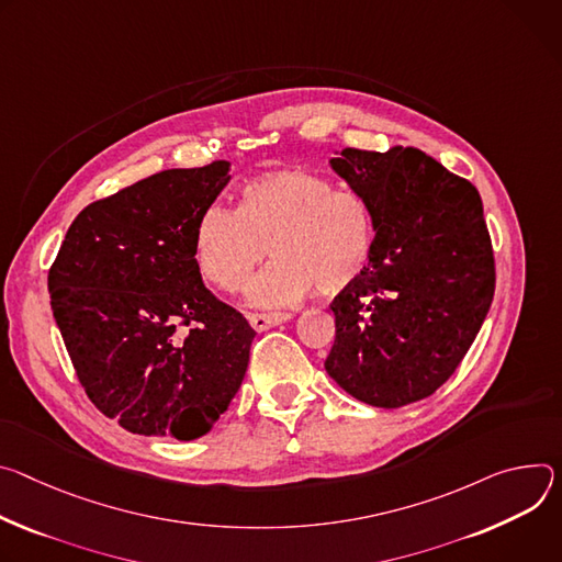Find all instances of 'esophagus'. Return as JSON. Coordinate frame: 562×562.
<instances>
[{
    "label": "esophagus",
    "instance_id": "esophagus-1",
    "mask_svg": "<svg viewBox=\"0 0 562 562\" xmlns=\"http://www.w3.org/2000/svg\"><path fill=\"white\" fill-rule=\"evenodd\" d=\"M290 319H292L290 313H255V315H249V324H252L255 330H268V328L285 324Z\"/></svg>",
    "mask_w": 562,
    "mask_h": 562
}]
</instances>
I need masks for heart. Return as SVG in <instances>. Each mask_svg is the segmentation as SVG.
I'll return each instance as SVG.
<instances>
[{
  "instance_id": "b5f03b06",
  "label": "heart",
  "mask_w": 562,
  "mask_h": 562,
  "mask_svg": "<svg viewBox=\"0 0 562 562\" xmlns=\"http://www.w3.org/2000/svg\"><path fill=\"white\" fill-rule=\"evenodd\" d=\"M378 216L355 190H335L324 176L285 169L243 187L238 210L210 205L194 236L203 277L225 292L240 290L268 245L277 261L247 290L255 305H285L317 288L337 294L368 268Z\"/></svg>"
}]
</instances>
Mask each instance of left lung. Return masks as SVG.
Masks as SVG:
<instances>
[{
  "mask_svg": "<svg viewBox=\"0 0 562 562\" xmlns=\"http://www.w3.org/2000/svg\"><path fill=\"white\" fill-rule=\"evenodd\" d=\"M333 169L378 216L366 272L330 303L328 375L355 400L400 408L438 391L471 348L495 290L475 187L415 147L344 149Z\"/></svg>",
  "mask_w": 562,
  "mask_h": 562,
  "instance_id": "1",
  "label": "left lung"
}]
</instances>
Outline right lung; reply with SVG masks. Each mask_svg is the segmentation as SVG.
Segmentation results:
<instances>
[{"mask_svg":"<svg viewBox=\"0 0 562 562\" xmlns=\"http://www.w3.org/2000/svg\"><path fill=\"white\" fill-rule=\"evenodd\" d=\"M227 171V160L167 169L87 205L48 270L82 389L132 432L196 440L245 378L257 333L205 288L194 255Z\"/></svg>","mask_w":562,"mask_h":562,"instance_id":"1","label":"right lung"}]
</instances>
